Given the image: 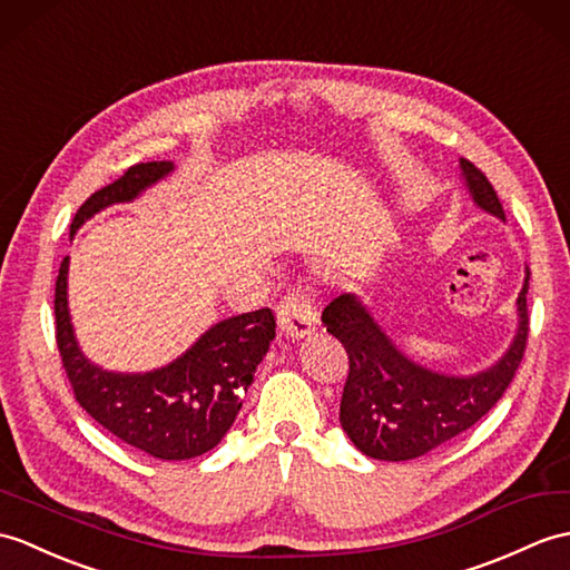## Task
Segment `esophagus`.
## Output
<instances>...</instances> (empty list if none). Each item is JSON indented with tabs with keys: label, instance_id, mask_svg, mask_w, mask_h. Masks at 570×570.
<instances>
[{
	"label": "esophagus",
	"instance_id": "34e87169",
	"mask_svg": "<svg viewBox=\"0 0 570 570\" xmlns=\"http://www.w3.org/2000/svg\"><path fill=\"white\" fill-rule=\"evenodd\" d=\"M276 317H279L282 333L288 337H306L317 325V313L313 308L308 294L306 291H301V286L291 288L288 294L279 301Z\"/></svg>",
	"mask_w": 570,
	"mask_h": 570
}]
</instances>
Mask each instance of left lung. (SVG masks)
<instances>
[{
    "label": "left lung",
    "instance_id": "1",
    "mask_svg": "<svg viewBox=\"0 0 570 570\" xmlns=\"http://www.w3.org/2000/svg\"><path fill=\"white\" fill-rule=\"evenodd\" d=\"M461 169L473 202L488 214L505 218L483 171L469 160H461ZM527 286L529 269L518 298L520 330L508 354L493 368L469 379L434 374L410 362L352 294L330 301L323 323L342 342L350 360L340 422L354 446L372 459L407 461L473 428L502 399L520 368L529 335Z\"/></svg>",
    "mask_w": 570,
    "mask_h": 570
}]
</instances>
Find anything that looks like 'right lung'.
I'll list each match as a JSON object with an SVG mask.
<instances>
[{
  "label": "right lung",
  "mask_w": 570,
  "mask_h": 570,
  "mask_svg": "<svg viewBox=\"0 0 570 570\" xmlns=\"http://www.w3.org/2000/svg\"><path fill=\"white\" fill-rule=\"evenodd\" d=\"M171 169L167 160L128 167L109 187L77 208L70 230L109 204L130 202ZM276 337L272 308L228 317L210 327L175 364L150 374H111L89 364L77 350L68 315V257L56 282V340L77 403L104 430L140 452L165 459H194L214 449L240 410V389Z\"/></svg>",
  "instance_id": "obj_1"
}]
</instances>
